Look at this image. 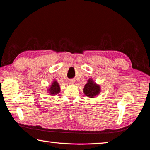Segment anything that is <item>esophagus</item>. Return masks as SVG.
Here are the masks:
<instances>
[{
  "instance_id": "esophagus-1",
  "label": "esophagus",
  "mask_w": 150,
  "mask_h": 150,
  "mask_svg": "<svg viewBox=\"0 0 150 150\" xmlns=\"http://www.w3.org/2000/svg\"><path fill=\"white\" fill-rule=\"evenodd\" d=\"M68 82H69V84H74L75 81V80H73V79H71V80L68 81Z\"/></svg>"
}]
</instances>
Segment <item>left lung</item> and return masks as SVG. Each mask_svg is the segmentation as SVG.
Segmentation results:
<instances>
[{
	"mask_svg": "<svg viewBox=\"0 0 150 150\" xmlns=\"http://www.w3.org/2000/svg\"><path fill=\"white\" fill-rule=\"evenodd\" d=\"M100 86L97 85L93 82L92 79H89L88 82L85 85L84 93L86 95L90 97H94L100 93Z\"/></svg>",
	"mask_w": 150,
	"mask_h": 150,
	"instance_id": "1",
	"label": "left lung"
}]
</instances>
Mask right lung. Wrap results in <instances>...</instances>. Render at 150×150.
Returning <instances> with one entry per match:
<instances>
[{
    "label": "right lung",
    "instance_id": "add662e5",
    "mask_svg": "<svg viewBox=\"0 0 150 150\" xmlns=\"http://www.w3.org/2000/svg\"><path fill=\"white\" fill-rule=\"evenodd\" d=\"M49 93L51 95H55L60 92V87L59 85L56 81L53 82V84L51 86L50 88L49 89Z\"/></svg>",
    "mask_w": 150,
    "mask_h": 150
}]
</instances>
